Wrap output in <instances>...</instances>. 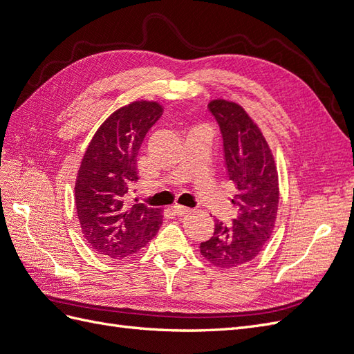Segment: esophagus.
Listing matches in <instances>:
<instances>
[{
    "label": "esophagus",
    "instance_id": "esophagus-1",
    "mask_svg": "<svg viewBox=\"0 0 354 354\" xmlns=\"http://www.w3.org/2000/svg\"><path fill=\"white\" fill-rule=\"evenodd\" d=\"M173 211L177 214V216H186V214L190 212V208L183 207V205H174Z\"/></svg>",
    "mask_w": 354,
    "mask_h": 354
}]
</instances>
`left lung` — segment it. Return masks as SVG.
I'll list each match as a JSON object with an SVG mask.
<instances>
[{"label": "left lung", "instance_id": "left-lung-1", "mask_svg": "<svg viewBox=\"0 0 354 354\" xmlns=\"http://www.w3.org/2000/svg\"><path fill=\"white\" fill-rule=\"evenodd\" d=\"M221 128L224 159L234 185L233 224L216 223L212 236L199 245L201 255L220 269L252 261L270 239L279 205V176L272 149L243 106L226 99L208 103Z\"/></svg>", "mask_w": 354, "mask_h": 354}]
</instances>
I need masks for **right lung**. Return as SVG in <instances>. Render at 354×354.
Wrapping results in <instances>:
<instances>
[{
  "mask_svg": "<svg viewBox=\"0 0 354 354\" xmlns=\"http://www.w3.org/2000/svg\"><path fill=\"white\" fill-rule=\"evenodd\" d=\"M162 112L155 100L122 106L97 128L82 156L75 205L82 236L95 252L115 260L137 254L162 224L159 208L130 203L125 196L138 180V149Z\"/></svg>",
  "mask_w": 354,
  "mask_h": 354,
  "instance_id": "1",
  "label": "right lung"
}]
</instances>
